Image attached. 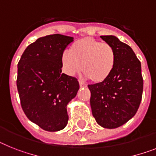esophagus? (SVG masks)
Instances as JSON below:
<instances>
[{
    "mask_svg": "<svg viewBox=\"0 0 156 156\" xmlns=\"http://www.w3.org/2000/svg\"><path fill=\"white\" fill-rule=\"evenodd\" d=\"M79 83H80V86L81 87H87V84H86V83H83V81L79 80Z\"/></svg>",
    "mask_w": 156,
    "mask_h": 156,
    "instance_id": "34e87169",
    "label": "esophagus"
}]
</instances>
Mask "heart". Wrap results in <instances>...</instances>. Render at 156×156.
<instances>
[{
  "mask_svg": "<svg viewBox=\"0 0 156 156\" xmlns=\"http://www.w3.org/2000/svg\"><path fill=\"white\" fill-rule=\"evenodd\" d=\"M115 62L112 46L91 37L76 41L69 52H64L61 56L63 69L68 75L74 76L81 69L85 76L98 83L110 76Z\"/></svg>",
  "mask_w": 156,
  "mask_h": 156,
  "instance_id": "obj_1",
  "label": "heart"
}]
</instances>
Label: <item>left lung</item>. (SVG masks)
<instances>
[{"label":"left lung","instance_id":"left-lung-1","mask_svg":"<svg viewBox=\"0 0 156 156\" xmlns=\"http://www.w3.org/2000/svg\"><path fill=\"white\" fill-rule=\"evenodd\" d=\"M115 50V62L110 76L87 85L92 115L104 128H116L136 115L142 99L141 63L132 48L115 36H100Z\"/></svg>","mask_w":156,"mask_h":156}]
</instances>
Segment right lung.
Masks as SVG:
<instances>
[{"label": "right lung", "instance_id": "obj_1", "mask_svg": "<svg viewBox=\"0 0 156 156\" xmlns=\"http://www.w3.org/2000/svg\"><path fill=\"white\" fill-rule=\"evenodd\" d=\"M73 37L60 34L41 37L29 44L17 65L20 104L28 119L48 132L66 127L67 105L80 88L76 78L62 73L61 56Z\"/></svg>", "mask_w": 156, "mask_h": 156}]
</instances>
